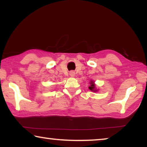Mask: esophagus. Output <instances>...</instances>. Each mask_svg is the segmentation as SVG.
<instances>
[{"instance_id": "1", "label": "esophagus", "mask_w": 147, "mask_h": 147, "mask_svg": "<svg viewBox=\"0 0 147 147\" xmlns=\"http://www.w3.org/2000/svg\"><path fill=\"white\" fill-rule=\"evenodd\" d=\"M69 74H70V76L71 77H74V76H75V72L73 71H70V73H69Z\"/></svg>"}]
</instances>
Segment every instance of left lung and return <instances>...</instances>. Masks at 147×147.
Masks as SVG:
<instances>
[{"instance_id":"left-lung-1","label":"left lung","mask_w":147,"mask_h":147,"mask_svg":"<svg viewBox=\"0 0 147 147\" xmlns=\"http://www.w3.org/2000/svg\"><path fill=\"white\" fill-rule=\"evenodd\" d=\"M89 84H90V86H89V90H91L93 92H94V93H95V92L98 91V89L96 88V84H94V81L91 80Z\"/></svg>"}]
</instances>
